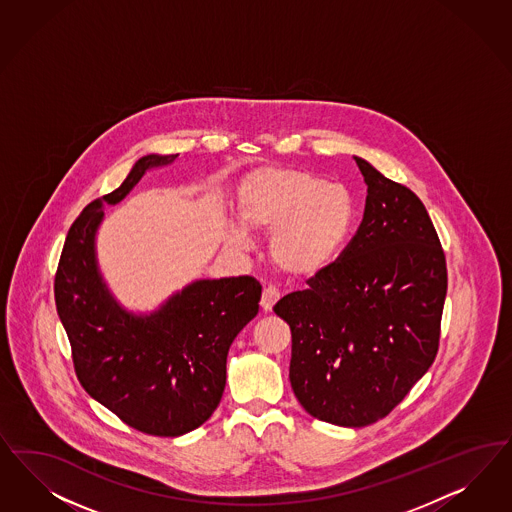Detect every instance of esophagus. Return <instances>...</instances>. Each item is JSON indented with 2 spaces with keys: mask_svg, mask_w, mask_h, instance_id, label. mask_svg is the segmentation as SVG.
<instances>
[{
  "mask_svg": "<svg viewBox=\"0 0 512 512\" xmlns=\"http://www.w3.org/2000/svg\"><path fill=\"white\" fill-rule=\"evenodd\" d=\"M281 299V292L275 288V286H267L264 288V292H262V299H260V305H262V309H264L265 313H269V311H273V307H275V303Z\"/></svg>",
  "mask_w": 512,
  "mask_h": 512,
  "instance_id": "obj_1",
  "label": "esophagus"
}]
</instances>
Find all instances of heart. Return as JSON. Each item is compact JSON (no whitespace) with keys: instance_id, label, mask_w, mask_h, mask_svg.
Wrapping results in <instances>:
<instances>
[{"instance_id":"heart-1","label":"heart","mask_w":512,"mask_h":512,"mask_svg":"<svg viewBox=\"0 0 512 512\" xmlns=\"http://www.w3.org/2000/svg\"><path fill=\"white\" fill-rule=\"evenodd\" d=\"M237 215L247 230L271 231L267 250L277 269L290 277H311L345 243L354 209L339 182L301 169L267 167L241 184ZM231 237L247 245L241 228H231Z\"/></svg>"}]
</instances>
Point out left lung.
Listing matches in <instances>:
<instances>
[{"label": "left lung", "mask_w": 512, "mask_h": 512, "mask_svg": "<svg viewBox=\"0 0 512 512\" xmlns=\"http://www.w3.org/2000/svg\"><path fill=\"white\" fill-rule=\"evenodd\" d=\"M367 184L363 220L337 262L273 311L290 324V382L307 413L363 428L386 414L437 356L445 252L407 186L354 156Z\"/></svg>", "instance_id": "obj_1"}]
</instances>
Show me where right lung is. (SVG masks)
<instances>
[{
	"mask_svg": "<svg viewBox=\"0 0 512 512\" xmlns=\"http://www.w3.org/2000/svg\"><path fill=\"white\" fill-rule=\"evenodd\" d=\"M179 154H147L115 192L94 199L67 231L54 279L58 316L84 390L128 426L179 437L215 413L233 339L258 314L254 277L201 279L152 313L122 307L99 271L96 235L103 207L126 198L150 169Z\"/></svg>",
	"mask_w": 512,
	"mask_h": 512,
	"instance_id": "right-lung-1",
	"label": "right lung"
}]
</instances>
